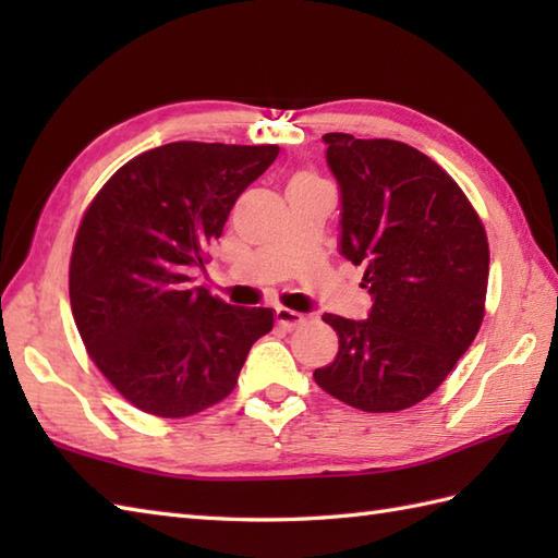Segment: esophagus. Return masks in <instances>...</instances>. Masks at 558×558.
<instances>
[{"label": "esophagus", "mask_w": 558, "mask_h": 558, "mask_svg": "<svg viewBox=\"0 0 558 558\" xmlns=\"http://www.w3.org/2000/svg\"><path fill=\"white\" fill-rule=\"evenodd\" d=\"M276 324H278L282 330H294V328L304 324V316H302L300 312L286 310V306H278V310H276Z\"/></svg>", "instance_id": "34e87169"}]
</instances>
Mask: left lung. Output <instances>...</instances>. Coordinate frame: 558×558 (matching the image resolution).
<instances>
[{"label":"left lung","mask_w":558,"mask_h":558,"mask_svg":"<svg viewBox=\"0 0 558 558\" xmlns=\"http://www.w3.org/2000/svg\"><path fill=\"white\" fill-rule=\"evenodd\" d=\"M340 192V254L364 266V322L324 314L338 354L314 372L364 412L417 405L444 384L484 316L489 244L460 186L400 141L326 134Z\"/></svg>","instance_id":"1"}]
</instances>
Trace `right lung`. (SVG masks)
Wrapping results in <instances>:
<instances>
[{"instance_id": "1", "label": "right lung", "mask_w": 558, "mask_h": 558, "mask_svg": "<svg viewBox=\"0 0 558 558\" xmlns=\"http://www.w3.org/2000/svg\"><path fill=\"white\" fill-rule=\"evenodd\" d=\"M278 146L177 141L141 153L93 198L76 232L69 298L105 378L138 410L189 417L232 393L268 306H232L194 286L206 246Z\"/></svg>"}]
</instances>
